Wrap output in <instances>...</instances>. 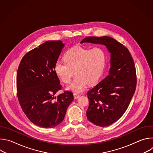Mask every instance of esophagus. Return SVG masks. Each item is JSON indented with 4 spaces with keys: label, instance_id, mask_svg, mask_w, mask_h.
Returning a JSON list of instances; mask_svg holds the SVG:
<instances>
[{
    "label": "esophagus",
    "instance_id": "esophagus-1",
    "mask_svg": "<svg viewBox=\"0 0 153 153\" xmlns=\"http://www.w3.org/2000/svg\"><path fill=\"white\" fill-rule=\"evenodd\" d=\"M80 97V95L79 94H77V93H74V99H77V98H79Z\"/></svg>",
    "mask_w": 153,
    "mask_h": 153
}]
</instances>
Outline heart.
Masks as SVG:
<instances>
[{
  "mask_svg": "<svg viewBox=\"0 0 153 153\" xmlns=\"http://www.w3.org/2000/svg\"><path fill=\"white\" fill-rule=\"evenodd\" d=\"M106 58L105 51L100 47L91 50L75 47L65 53V61H56L54 71L65 83L70 82L75 72L76 78L67 88L75 93H80L87 84L93 85L99 81L105 67Z\"/></svg>",
  "mask_w": 153,
  "mask_h": 153,
  "instance_id": "obj_1",
  "label": "heart"
}]
</instances>
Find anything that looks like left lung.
<instances>
[{
    "instance_id": "left-lung-1",
    "label": "left lung",
    "mask_w": 153,
    "mask_h": 153,
    "mask_svg": "<svg viewBox=\"0 0 153 153\" xmlns=\"http://www.w3.org/2000/svg\"><path fill=\"white\" fill-rule=\"evenodd\" d=\"M106 47L110 53V68L105 79L88 91V120L99 126H109L118 120L127 110L136 88L134 60L128 50L109 36L86 37L80 43Z\"/></svg>"
}]
</instances>
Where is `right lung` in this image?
Wrapping results in <instances>:
<instances>
[{"label": "right lung", "mask_w": 153, "mask_h": 153, "mask_svg": "<svg viewBox=\"0 0 153 153\" xmlns=\"http://www.w3.org/2000/svg\"><path fill=\"white\" fill-rule=\"evenodd\" d=\"M64 46L61 40L45 42L24 56L17 70L21 108L32 123L44 128L59 125L74 99L73 93L67 91L54 100L62 87L54 65Z\"/></svg>", "instance_id": "1"}]
</instances>
